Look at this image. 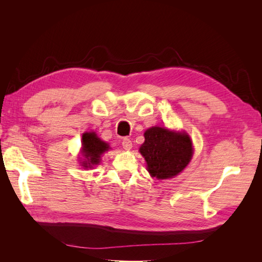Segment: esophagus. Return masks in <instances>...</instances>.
I'll use <instances>...</instances> for the list:
<instances>
[{
  "mask_svg": "<svg viewBox=\"0 0 262 262\" xmlns=\"http://www.w3.org/2000/svg\"><path fill=\"white\" fill-rule=\"evenodd\" d=\"M122 146L124 149H131L132 148V142L130 141V139L124 138L122 140Z\"/></svg>",
  "mask_w": 262,
  "mask_h": 262,
  "instance_id": "34e87169",
  "label": "esophagus"
}]
</instances>
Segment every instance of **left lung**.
<instances>
[{
    "mask_svg": "<svg viewBox=\"0 0 262 262\" xmlns=\"http://www.w3.org/2000/svg\"><path fill=\"white\" fill-rule=\"evenodd\" d=\"M145 141L140 153L152 177L168 179L186 168L193 155L192 141L186 132L152 126L144 132Z\"/></svg>",
    "mask_w": 262,
    "mask_h": 262,
    "instance_id": "left-lung-1",
    "label": "left lung"
}]
</instances>
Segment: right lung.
Listing matches in <instances>:
<instances>
[{"mask_svg":"<svg viewBox=\"0 0 262 262\" xmlns=\"http://www.w3.org/2000/svg\"><path fill=\"white\" fill-rule=\"evenodd\" d=\"M110 148L109 144L101 141L95 132H85L82 137V155L84 161L82 166L92 168L94 165L100 163V157Z\"/></svg>","mask_w":262,"mask_h":262,"instance_id":"obj_1","label":"right lung"}]
</instances>
